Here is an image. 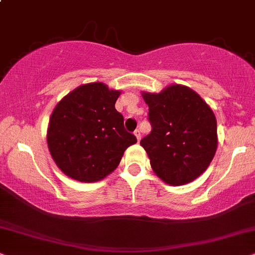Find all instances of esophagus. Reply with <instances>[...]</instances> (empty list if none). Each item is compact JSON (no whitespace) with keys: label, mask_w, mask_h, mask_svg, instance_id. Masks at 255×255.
Instances as JSON below:
<instances>
[{"label":"esophagus","mask_w":255,"mask_h":255,"mask_svg":"<svg viewBox=\"0 0 255 255\" xmlns=\"http://www.w3.org/2000/svg\"><path fill=\"white\" fill-rule=\"evenodd\" d=\"M134 135H135V136H136L137 141L141 140V133H140V130H138V129L135 130V131H134Z\"/></svg>","instance_id":"34e87169"}]
</instances>
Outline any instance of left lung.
<instances>
[{
  "mask_svg": "<svg viewBox=\"0 0 255 255\" xmlns=\"http://www.w3.org/2000/svg\"><path fill=\"white\" fill-rule=\"evenodd\" d=\"M151 131L141 140L150 166L172 186L192 182L207 169L218 147L217 119L198 93L170 85L160 93H142Z\"/></svg>",
  "mask_w": 255,
  "mask_h": 255,
  "instance_id": "left-lung-1",
  "label": "left lung"
}]
</instances>
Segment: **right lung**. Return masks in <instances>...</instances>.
I'll return each mask as SVG.
<instances>
[{
	"mask_svg": "<svg viewBox=\"0 0 255 255\" xmlns=\"http://www.w3.org/2000/svg\"><path fill=\"white\" fill-rule=\"evenodd\" d=\"M120 90L102 82L77 87L54 108L47 131L57 167L81 182H96L114 172L125 150L136 143L115 109Z\"/></svg>",
	"mask_w": 255,
	"mask_h": 255,
	"instance_id": "obj_1",
	"label": "right lung"
}]
</instances>
